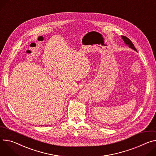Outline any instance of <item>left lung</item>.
I'll list each match as a JSON object with an SVG mask.
<instances>
[{"label":"left lung","mask_w":156,"mask_h":156,"mask_svg":"<svg viewBox=\"0 0 156 156\" xmlns=\"http://www.w3.org/2000/svg\"><path fill=\"white\" fill-rule=\"evenodd\" d=\"M121 37H122V40H124V43H125L126 45H128V46L129 47V48H132L133 50H135V51H137V50H136V48H135L134 44L132 43V41H131L128 38L125 37V36H122V35H121Z\"/></svg>","instance_id":"1"}]
</instances>
